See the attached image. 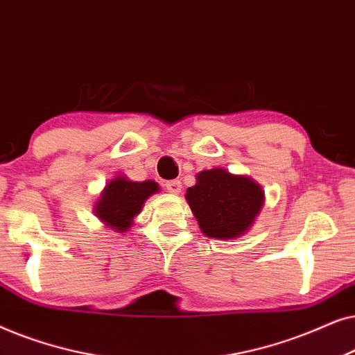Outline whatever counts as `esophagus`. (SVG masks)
Returning <instances> with one entry per match:
<instances>
[{
	"instance_id": "1",
	"label": "esophagus",
	"mask_w": 355,
	"mask_h": 355,
	"mask_svg": "<svg viewBox=\"0 0 355 355\" xmlns=\"http://www.w3.org/2000/svg\"><path fill=\"white\" fill-rule=\"evenodd\" d=\"M165 190L168 193H172V195H178V193L182 191V183L178 180H170L165 183Z\"/></svg>"
}]
</instances>
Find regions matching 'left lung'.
<instances>
[{"label": "left lung", "instance_id": "8db88e82", "mask_svg": "<svg viewBox=\"0 0 355 355\" xmlns=\"http://www.w3.org/2000/svg\"><path fill=\"white\" fill-rule=\"evenodd\" d=\"M187 201L202 234L232 240L252 227L261 211L264 193L257 182L225 168L202 170L196 185L187 190Z\"/></svg>", "mask_w": 355, "mask_h": 355}]
</instances>
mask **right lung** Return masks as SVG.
Wrapping results in <instances>:
<instances>
[{"label":"right lung","instance_id":"add662e5","mask_svg":"<svg viewBox=\"0 0 355 355\" xmlns=\"http://www.w3.org/2000/svg\"><path fill=\"white\" fill-rule=\"evenodd\" d=\"M160 190L153 180L133 182L126 177H115L107 183L94 212L105 225L116 232H128L133 219L143 209L146 200Z\"/></svg>","mask_w":355,"mask_h":355}]
</instances>
